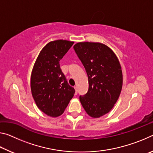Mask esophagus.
Masks as SVG:
<instances>
[{
  "label": "esophagus",
  "instance_id": "esophagus-1",
  "mask_svg": "<svg viewBox=\"0 0 153 153\" xmlns=\"http://www.w3.org/2000/svg\"><path fill=\"white\" fill-rule=\"evenodd\" d=\"M74 89L76 90V92H75V94H77V86H74Z\"/></svg>",
  "mask_w": 153,
  "mask_h": 153
}]
</instances>
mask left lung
<instances>
[{"mask_svg":"<svg viewBox=\"0 0 153 153\" xmlns=\"http://www.w3.org/2000/svg\"><path fill=\"white\" fill-rule=\"evenodd\" d=\"M74 48L88 77V91L79 100L88 115L99 118L108 113L117 101L123 85V74L117 56L100 42H78Z\"/></svg>","mask_w":153,"mask_h":153,"instance_id":"left-lung-1","label":"left lung"}]
</instances>
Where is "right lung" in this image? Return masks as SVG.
Listing matches in <instances>:
<instances>
[{
    "instance_id": "1",
    "label": "right lung",
    "mask_w": 153,
    "mask_h": 153,
    "mask_svg": "<svg viewBox=\"0 0 153 153\" xmlns=\"http://www.w3.org/2000/svg\"><path fill=\"white\" fill-rule=\"evenodd\" d=\"M74 42L56 40L48 42L40 52L31 74L30 86L38 108L52 117L63 113L75 90L67 83L59 61Z\"/></svg>"
}]
</instances>
